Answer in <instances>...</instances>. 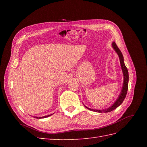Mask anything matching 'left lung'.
Wrapping results in <instances>:
<instances>
[{"label": "left lung", "instance_id": "1", "mask_svg": "<svg viewBox=\"0 0 147 147\" xmlns=\"http://www.w3.org/2000/svg\"><path fill=\"white\" fill-rule=\"evenodd\" d=\"M112 46L113 49H114V51L116 52V53L117 54L119 58V61H120V64H121V69H122V71H123V76H124V81H123V88H122L121 92L120 93L119 96H118L117 99L116 100L113 105H112V106L109 107V108L106 109H102V110H98V109H90L87 107L86 106H85V107L87 108L89 110L92 111H94V112H100V113H102V112H111L114 109H116L117 107H119L123 102L124 101V98H125L126 94H127V89H128V81H129V74H128V71H127V69L126 67L125 64H124V57L123 55L122 54V52H121V51L117 47V46L115 44V43L114 42H112Z\"/></svg>", "mask_w": 147, "mask_h": 147}]
</instances>
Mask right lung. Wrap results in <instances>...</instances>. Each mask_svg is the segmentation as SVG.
<instances>
[{
	"label": "right lung",
	"instance_id": "add662e5",
	"mask_svg": "<svg viewBox=\"0 0 147 147\" xmlns=\"http://www.w3.org/2000/svg\"><path fill=\"white\" fill-rule=\"evenodd\" d=\"M52 114H53L48 115H45V116H43V117H35L36 118V119H42V118H45V117H49V116H51V115H52Z\"/></svg>",
	"mask_w": 147,
	"mask_h": 147
}]
</instances>
